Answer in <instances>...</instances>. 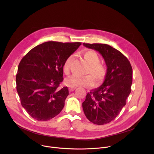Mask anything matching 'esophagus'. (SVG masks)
Instances as JSON below:
<instances>
[{
    "label": "esophagus",
    "instance_id": "34e87169",
    "mask_svg": "<svg viewBox=\"0 0 154 154\" xmlns=\"http://www.w3.org/2000/svg\"><path fill=\"white\" fill-rule=\"evenodd\" d=\"M76 89V87H69V91H73Z\"/></svg>",
    "mask_w": 154,
    "mask_h": 154
}]
</instances>
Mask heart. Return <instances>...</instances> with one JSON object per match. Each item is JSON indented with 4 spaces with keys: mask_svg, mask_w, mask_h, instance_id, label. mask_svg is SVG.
Listing matches in <instances>:
<instances>
[{
    "mask_svg": "<svg viewBox=\"0 0 154 154\" xmlns=\"http://www.w3.org/2000/svg\"><path fill=\"white\" fill-rule=\"evenodd\" d=\"M83 57L90 64L87 72H90L97 83L102 82L106 75V69L103 64L99 63L100 59L97 53L93 50L87 51L83 53ZM73 59L74 55H71L65 60L63 66V70L65 74H69ZM94 83V79L91 75L85 76L72 75L65 80L66 85L70 87H88L93 85Z\"/></svg>",
    "mask_w": 154,
    "mask_h": 154,
    "instance_id": "1",
    "label": "heart"
}]
</instances>
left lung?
<instances>
[{"mask_svg":"<svg viewBox=\"0 0 154 154\" xmlns=\"http://www.w3.org/2000/svg\"><path fill=\"white\" fill-rule=\"evenodd\" d=\"M83 45L99 52L107 68L102 85L87 94L82 103L83 112L91 122L106 124L116 118L126 104L131 92L132 68L128 59L110 46L98 43Z\"/></svg>","mask_w":154,"mask_h":154,"instance_id":"1","label":"left lung"}]
</instances>
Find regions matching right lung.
<instances>
[{
	"mask_svg": "<svg viewBox=\"0 0 154 154\" xmlns=\"http://www.w3.org/2000/svg\"><path fill=\"white\" fill-rule=\"evenodd\" d=\"M81 42L48 41L30 50L19 64L16 90L22 106L33 119L46 121L58 115L69 95L67 86L60 88L63 80L65 60Z\"/></svg>",
	"mask_w": 154,
	"mask_h": 154,
	"instance_id": "add662e5",
	"label": "right lung"
}]
</instances>
